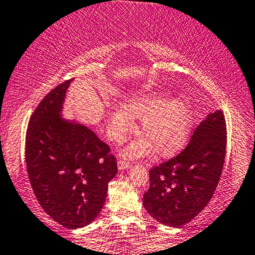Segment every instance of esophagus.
<instances>
[{"label": "esophagus", "instance_id": "esophagus-1", "mask_svg": "<svg viewBox=\"0 0 255 255\" xmlns=\"http://www.w3.org/2000/svg\"><path fill=\"white\" fill-rule=\"evenodd\" d=\"M118 166H119L120 170H126V168H129L131 166V164L127 159L119 158V160H118Z\"/></svg>", "mask_w": 255, "mask_h": 255}]
</instances>
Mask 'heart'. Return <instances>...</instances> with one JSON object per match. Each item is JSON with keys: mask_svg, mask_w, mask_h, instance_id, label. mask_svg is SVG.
<instances>
[{"mask_svg": "<svg viewBox=\"0 0 255 255\" xmlns=\"http://www.w3.org/2000/svg\"><path fill=\"white\" fill-rule=\"evenodd\" d=\"M132 118L142 119L141 131L145 137L131 143L126 149L128 155H148L152 145L159 155H167L187 138L192 126V107L184 97L170 99L164 92L135 97L111 113L109 128L113 139L120 141L135 128Z\"/></svg>", "mask_w": 255, "mask_h": 255, "instance_id": "1", "label": "heart"}]
</instances>
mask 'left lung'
Masks as SVG:
<instances>
[{
  "mask_svg": "<svg viewBox=\"0 0 255 255\" xmlns=\"http://www.w3.org/2000/svg\"><path fill=\"white\" fill-rule=\"evenodd\" d=\"M227 146L222 111L211 113L193 131L177 156L150 170L143 207L159 223L180 227L198 216L220 181Z\"/></svg>",
  "mask_w": 255,
  "mask_h": 255,
  "instance_id": "left-lung-1",
  "label": "left lung"
}]
</instances>
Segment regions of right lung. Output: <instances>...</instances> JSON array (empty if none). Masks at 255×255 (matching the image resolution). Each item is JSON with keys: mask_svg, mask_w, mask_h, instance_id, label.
<instances>
[{"mask_svg": "<svg viewBox=\"0 0 255 255\" xmlns=\"http://www.w3.org/2000/svg\"><path fill=\"white\" fill-rule=\"evenodd\" d=\"M71 80L46 95L33 111L25 137V162L39 204L68 229L90 224L105 203L118 172L111 148L82 125L62 121L59 112Z\"/></svg>", "mask_w": 255, "mask_h": 255, "instance_id": "1", "label": "right lung"}]
</instances>
